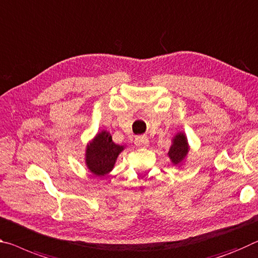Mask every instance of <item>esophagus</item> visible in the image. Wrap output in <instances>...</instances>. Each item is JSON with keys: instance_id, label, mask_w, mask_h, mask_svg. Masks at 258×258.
<instances>
[{"instance_id": "obj_1", "label": "esophagus", "mask_w": 258, "mask_h": 258, "mask_svg": "<svg viewBox=\"0 0 258 258\" xmlns=\"http://www.w3.org/2000/svg\"><path fill=\"white\" fill-rule=\"evenodd\" d=\"M148 144H149V141L146 137H138L136 139V146L137 147H146V146H148Z\"/></svg>"}]
</instances>
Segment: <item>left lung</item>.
Listing matches in <instances>:
<instances>
[{
    "label": "left lung",
    "instance_id": "left-lung-1",
    "mask_svg": "<svg viewBox=\"0 0 258 258\" xmlns=\"http://www.w3.org/2000/svg\"><path fill=\"white\" fill-rule=\"evenodd\" d=\"M188 150H189V147H188L187 138L185 134L180 132L172 139V146L170 147L167 155H169L171 162L174 165H178L181 164V162L186 158Z\"/></svg>",
    "mask_w": 258,
    "mask_h": 258
}]
</instances>
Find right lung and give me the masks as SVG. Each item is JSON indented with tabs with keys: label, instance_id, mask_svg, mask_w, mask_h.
<instances>
[{
	"label": "right lung",
	"instance_id": "1",
	"mask_svg": "<svg viewBox=\"0 0 258 258\" xmlns=\"http://www.w3.org/2000/svg\"><path fill=\"white\" fill-rule=\"evenodd\" d=\"M122 150L124 146L114 144L111 134L101 131L86 147V165L93 174L99 177L108 174Z\"/></svg>",
	"mask_w": 258,
	"mask_h": 258
}]
</instances>
